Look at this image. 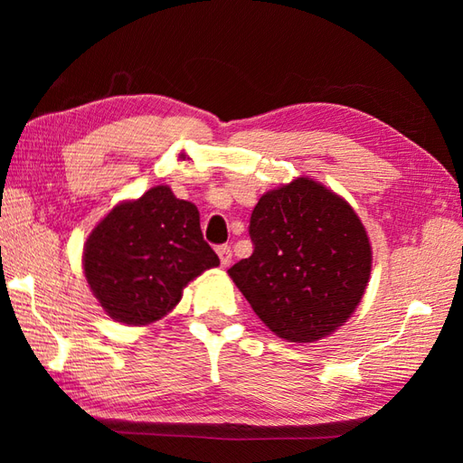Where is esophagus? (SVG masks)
Masks as SVG:
<instances>
[{"label": "esophagus", "mask_w": 463, "mask_h": 463, "mask_svg": "<svg viewBox=\"0 0 463 463\" xmlns=\"http://www.w3.org/2000/svg\"><path fill=\"white\" fill-rule=\"evenodd\" d=\"M216 254H219L222 267H229L231 260H232V250H231L229 244H222V247L216 249Z\"/></svg>", "instance_id": "34e87169"}]
</instances>
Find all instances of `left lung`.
Returning a JSON list of instances; mask_svg holds the SVG:
<instances>
[{
  "instance_id": "obj_1",
  "label": "left lung",
  "mask_w": 463,
  "mask_h": 463,
  "mask_svg": "<svg viewBox=\"0 0 463 463\" xmlns=\"http://www.w3.org/2000/svg\"><path fill=\"white\" fill-rule=\"evenodd\" d=\"M249 232L254 250L229 277L279 338L317 342L352 317L368 287L372 247L342 196L298 176L260 196Z\"/></svg>"
}]
</instances>
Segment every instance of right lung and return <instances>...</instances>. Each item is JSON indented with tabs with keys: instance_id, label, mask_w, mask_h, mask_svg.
I'll return each mask as SVG.
<instances>
[{
	"instance_id": "1",
	"label": "right lung",
	"mask_w": 463,
	"mask_h": 463,
	"mask_svg": "<svg viewBox=\"0 0 463 463\" xmlns=\"http://www.w3.org/2000/svg\"><path fill=\"white\" fill-rule=\"evenodd\" d=\"M201 216L166 184L125 201L91 231L83 270L93 297L117 322L146 326L169 314L183 288L221 260L204 242Z\"/></svg>"
}]
</instances>
